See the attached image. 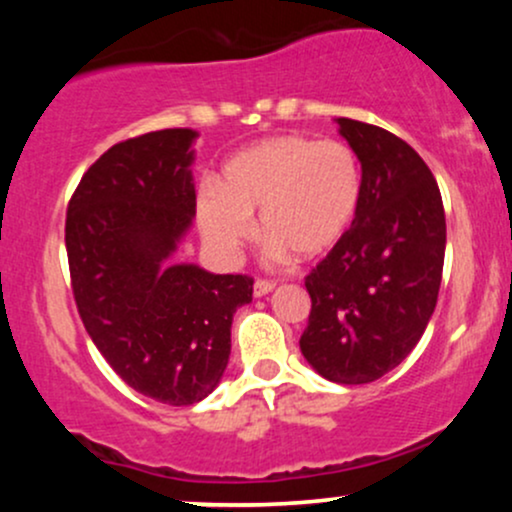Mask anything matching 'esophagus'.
Segmentation results:
<instances>
[{"label": "esophagus", "mask_w": 512, "mask_h": 512, "mask_svg": "<svg viewBox=\"0 0 512 512\" xmlns=\"http://www.w3.org/2000/svg\"><path fill=\"white\" fill-rule=\"evenodd\" d=\"M274 281H267V279H257L255 286H252V293H255V298H262L267 296V293L274 291Z\"/></svg>", "instance_id": "esophagus-1"}]
</instances>
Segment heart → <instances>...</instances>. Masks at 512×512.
<instances>
[{
    "label": "heart",
    "instance_id": "heart-1",
    "mask_svg": "<svg viewBox=\"0 0 512 512\" xmlns=\"http://www.w3.org/2000/svg\"><path fill=\"white\" fill-rule=\"evenodd\" d=\"M363 180L354 151L339 142L279 134L223 163L216 187H202L197 223L226 260L255 238L260 214L274 257H327L342 243L361 204Z\"/></svg>",
    "mask_w": 512,
    "mask_h": 512
}]
</instances>
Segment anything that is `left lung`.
I'll use <instances>...</instances> for the list:
<instances>
[{"instance_id": "left-lung-1", "label": "left lung", "mask_w": 512, "mask_h": 512, "mask_svg": "<svg viewBox=\"0 0 512 512\" xmlns=\"http://www.w3.org/2000/svg\"><path fill=\"white\" fill-rule=\"evenodd\" d=\"M361 163V204L342 243L305 276V361L322 378L363 385L397 368L436 310L445 211L424 158L383 127L337 117Z\"/></svg>"}]
</instances>
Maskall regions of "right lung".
Here are the masks:
<instances>
[{
	"label": "right lung",
	"instance_id": "add662e5",
	"mask_svg": "<svg viewBox=\"0 0 512 512\" xmlns=\"http://www.w3.org/2000/svg\"><path fill=\"white\" fill-rule=\"evenodd\" d=\"M195 129L115 144L86 170L64 243L76 308L110 368L139 395L187 407L221 383L252 279L173 262L195 219Z\"/></svg>",
	"mask_w": 512,
	"mask_h": 512
}]
</instances>
